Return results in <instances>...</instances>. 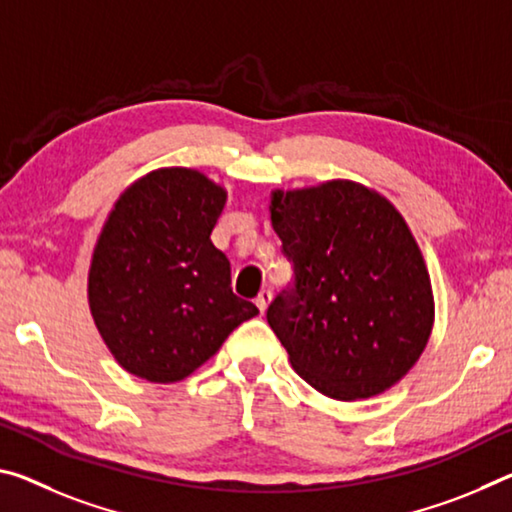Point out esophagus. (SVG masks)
Listing matches in <instances>:
<instances>
[{"label":"esophagus","mask_w":512,"mask_h":512,"mask_svg":"<svg viewBox=\"0 0 512 512\" xmlns=\"http://www.w3.org/2000/svg\"><path fill=\"white\" fill-rule=\"evenodd\" d=\"M271 300H273V294H271V291L269 289H264L262 291V294H259L257 296V300H255V303H257V307H259V312H266V310H269V305H271Z\"/></svg>","instance_id":"34e87169"}]
</instances>
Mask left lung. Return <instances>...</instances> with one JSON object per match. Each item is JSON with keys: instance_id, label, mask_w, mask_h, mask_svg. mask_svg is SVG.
<instances>
[{"instance_id": "obj_1", "label": "left lung", "mask_w": 512, "mask_h": 512, "mask_svg": "<svg viewBox=\"0 0 512 512\" xmlns=\"http://www.w3.org/2000/svg\"><path fill=\"white\" fill-rule=\"evenodd\" d=\"M296 285L269 305L291 367L335 401L371 399L415 367L435 298L424 255L383 193L353 180L271 191Z\"/></svg>"}]
</instances>
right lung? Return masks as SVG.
<instances>
[{
  "instance_id": "add662e5",
  "label": "right lung",
  "mask_w": 512,
  "mask_h": 512,
  "mask_svg": "<svg viewBox=\"0 0 512 512\" xmlns=\"http://www.w3.org/2000/svg\"><path fill=\"white\" fill-rule=\"evenodd\" d=\"M225 186L196 168L145 173L113 202L88 266V307L120 367L177 383L259 314L232 294L230 262L209 234Z\"/></svg>"
}]
</instances>
